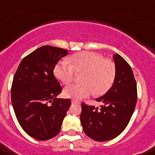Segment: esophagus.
<instances>
[{
	"mask_svg": "<svg viewBox=\"0 0 155 155\" xmlns=\"http://www.w3.org/2000/svg\"><path fill=\"white\" fill-rule=\"evenodd\" d=\"M71 102H72V103H77V104H80V101H76V100H72V101H71Z\"/></svg>",
	"mask_w": 155,
	"mask_h": 155,
	"instance_id": "esophagus-1",
	"label": "esophagus"
}]
</instances>
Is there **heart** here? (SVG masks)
Returning <instances> with one entry per match:
<instances>
[{"label":"heart","mask_w":155,"mask_h":155,"mask_svg":"<svg viewBox=\"0 0 155 155\" xmlns=\"http://www.w3.org/2000/svg\"><path fill=\"white\" fill-rule=\"evenodd\" d=\"M71 64L61 60L54 67V74L63 85L74 81L76 73L82 74L83 84H72L66 87L64 95L67 98L81 99L94 93L101 95L112 87L116 74L114 62L104 58L101 54L92 51H82L72 55Z\"/></svg>","instance_id":"heart-1"}]
</instances>
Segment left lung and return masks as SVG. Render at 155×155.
I'll use <instances>...</instances> for the list:
<instances>
[{
  "mask_svg": "<svg viewBox=\"0 0 155 155\" xmlns=\"http://www.w3.org/2000/svg\"><path fill=\"white\" fill-rule=\"evenodd\" d=\"M116 74L113 87L96 98L100 107L81 103V122L84 131L96 141L119 136L128 125L137 101V82L130 65L119 54L113 55Z\"/></svg>",
  "mask_w": 155,
  "mask_h": 155,
  "instance_id": "1",
  "label": "left lung"
}]
</instances>
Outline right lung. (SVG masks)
<instances>
[{"mask_svg":"<svg viewBox=\"0 0 155 155\" xmlns=\"http://www.w3.org/2000/svg\"><path fill=\"white\" fill-rule=\"evenodd\" d=\"M68 50L45 45L28 54L17 68L11 88V100L24 130L38 140L57 136L66 116L70 99L56 98L62 92L54 74L57 62Z\"/></svg>","mask_w":155,"mask_h":155,"instance_id":"right-lung-1","label":"right lung"}]
</instances>
